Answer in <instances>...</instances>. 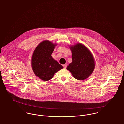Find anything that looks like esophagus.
<instances>
[{"label":"esophagus","mask_w":124,"mask_h":124,"mask_svg":"<svg viewBox=\"0 0 124 124\" xmlns=\"http://www.w3.org/2000/svg\"><path fill=\"white\" fill-rule=\"evenodd\" d=\"M63 67H64V68H65H65H66V67H67V65H66V64H65V65H63Z\"/></svg>","instance_id":"34e87169"}]
</instances>
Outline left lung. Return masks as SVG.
I'll list each match as a JSON object with an SVG mask.
<instances>
[{
  "label": "left lung",
  "mask_w": 124,
  "mask_h": 124,
  "mask_svg": "<svg viewBox=\"0 0 124 124\" xmlns=\"http://www.w3.org/2000/svg\"><path fill=\"white\" fill-rule=\"evenodd\" d=\"M72 62L67 67L74 78L79 80L87 78L94 69L93 57L88 49L81 44L71 46Z\"/></svg>",
  "instance_id": "8db88e82"
}]
</instances>
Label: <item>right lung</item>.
Wrapping results in <instances>:
<instances>
[{"mask_svg": "<svg viewBox=\"0 0 124 124\" xmlns=\"http://www.w3.org/2000/svg\"><path fill=\"white\" fill-rule=\"evenodd\" d=\"M55 46L48 40L42 42L36 48L32 55V70L36 75L44 81L50 80L63 68L51 56Z\"/></svg>", "mask_w": 124, "mask_h": 124, "instance_id": "add662e5", "label": "right lung"}]
</instances>
